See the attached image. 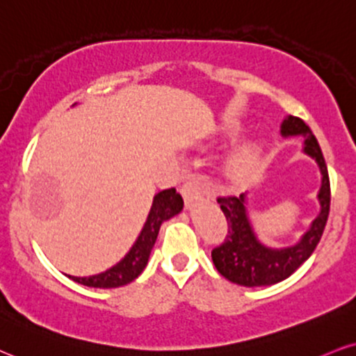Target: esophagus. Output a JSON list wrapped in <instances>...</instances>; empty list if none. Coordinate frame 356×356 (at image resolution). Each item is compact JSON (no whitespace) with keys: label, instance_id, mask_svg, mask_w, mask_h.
<instances>
[{"label":"esophagus","instance_id":"esophagus-1","mask_svg":"<svg viewBox=\"0 0 356 356\" xmlns=\"http://www.w3.org/2000/svg\"><path fill=\"white\" fill-rule=\"evenodd\" d=\"M202 187H200V184L195 181V179H189V181L184 182L182 186V195H184V200H186V204H192L195 202L197 199H200L202 197Z\"/></svg>","mask_w":356,"mask_h":356}]
</instances>
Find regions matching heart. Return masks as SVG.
Wrapping results in <instances>:
<instances>
[{
    "mask_svg": "<svg viewBox=\"0 0 356 356\" xmlns=\"http://www.w3.org/2000/svg\"><path fill=\"white\" fill-rule=\"evenodd\" d=\"M255 164V151L252 147H243L235 154L230 164V170L234 175H243L252 169V165Z\"/></svg>",
    "mask_w": 356,
    "mask_h": 356,
    "instance_id": "b5f03b06",
    "label": "heart"
}]
</instances>
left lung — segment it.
Masks as SVG:
<instances>
[{
	"instance_id": "1",
	"label": "left lung",
	"mask_w": 356,
	"mask_h": 356,
	"mask_svg": "<svg viewBox=\"0 0 356 356\" xmlns=\"http://www.w3.org/2000/svg\"><path fill=\"white\" fill-rule=\"evenodd\" d=\"M282 136H303V152L316 161L322 172L318 192L320 213L303 234L300 242L292 247L270 248L257 238L245 209V194L217 197L227 219L224 242L212 250V260L222 277L243 286L273 285L289 278L314 254L325 230L330 212V179L318 140L300 118L289 115L282 122Z\"/></svg>"
}]
</instances>
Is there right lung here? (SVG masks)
Here are the masks:
<instances>
[{
	"label": "right lung",
	"mask_w": 356,
	"mask_h": 356,
	"mask_svg": "<svg viewBox=\"0 0 356 356\" xmlns=\"http://www.w3.org/2000/svg\"><path fill=\"white\" fill-rule=\"evenodd\" d=\"M184 200L179 192L175 189H165L156 194L152 200L151 212H149L147 220L140 230L139 237L127 255L124 257L119 264H115L114 267H111L109 270L97 273V275L91 277H72L67 275L71 280L78 282L81 285L86 286H94V289H115V286L127 285L129 282L134 280L143 273V270L147 265L149 255L156 243L157 234L162 222L169 220L170 217L177 216L182 211Z\"/></svg>",
	"instance_id": "obj_1"
}]
</instances>
